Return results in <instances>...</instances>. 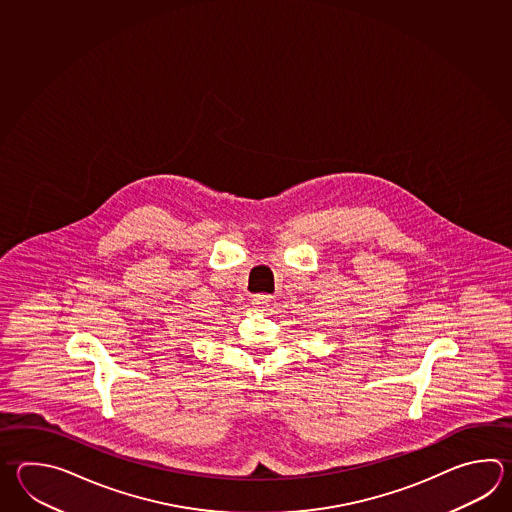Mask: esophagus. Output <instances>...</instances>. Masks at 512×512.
Segmentation results:
<instances>
[{"instance_id":"1","label":"esophagus","mask_w":512,"mask_h":512,"mask_svg":"<svg viewBox=\"0 0 512 512\" xmlns=\"http://www.w3.org/2000/svg\"><path fill=\"white\" fill-rule=\"evenodd\" d=\"M270 303H272V297L266 295V293H261V295H255V297H253L251 306H253L255 310H259V312H264V310L270 308Z\"/></svg>"}]
</instances>
